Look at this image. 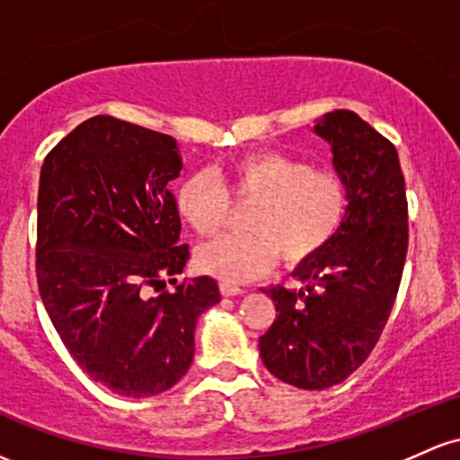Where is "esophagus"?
Returning a JSON list of instances; mask_svg holds the SVG:
<instances>
[{
	"label": "esophagus",
	"instance_id": "obj_1",
	"mask_svg": "<svg viewBox=\"0 0 460 460\" xmlns=\"http://www.w3.org/2000/svg\"><path fill=\"white\" fill-rule=\"evenodd\" d=\"M220 292L225 296H238V295H242V288L240 286H235V284H226V281H222L220 284Z\"/></svg>",
	"mask_w": 460,
	"mask_h": 460
}]
</instances>
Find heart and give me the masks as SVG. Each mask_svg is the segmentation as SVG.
Here are the masks:
<instances>
[{"mask_svg": "<svg viewBox=\"0 0 460 460\" xmlns=\"http://www.w3.org/2000/svg\"><path fill=\"white\" fill-rule=\"evenodd\" d=\"M214 176L190 174L176 190L181 220L199 235H214L229 214V189L240 203H253L246 235H222L200 246L199 269L226 284L266 275L281 257L286 266L314 260L336 238L349 196L336 174L321 172L284 153L246 155Z\"/></svg>", "mask_w": 460, "mask_h": 460, "instance_id": "heart-1", "label": "heart"}]
</instances>
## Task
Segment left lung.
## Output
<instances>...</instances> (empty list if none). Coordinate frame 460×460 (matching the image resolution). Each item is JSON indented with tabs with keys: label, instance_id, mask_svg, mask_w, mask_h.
Listing matches in <instances>:
<instances>
[{
	"label": "left lung",
	"instance_id": "8db88e82",
	"mask_svg": "<svg viewBox=\"0 0 460 460\" xmlns=\"http://www.w3.org/2000/svg\"><path fill=\"white\" fill-rule=\"evenodd\" d=\"M349 205L336 238L292 275L304 286L264 290L279 312L260 336L272 376L305 391L341 385L380 341L408 251V203L395 146L353 111L316 119Z\"/></svg>",
	"mask_w": 460,
	"mask_h": 460
}]
</instances>
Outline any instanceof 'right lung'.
<instances>
[{
  "label": "right lung",
  "mask_w": 460,
  "mask_h": 460,
  "mask_svg": "<svg viewBox=\"0 0 460 460\" xmlns=\"http://www.w3.org/2000/svg\"><path fill=\"white\" fill-rule=\"evenodd\" d=\"M181 168L170 135L95 115L49 150L39 181L45 310L80 369L133 400L188 373L196 321L220 301L207 275L176 284L190 260L170 191ZM165 276L172 293L163 289Z\"/></svg>",
  "instance_id": "obj_1"
}]
</instances>
